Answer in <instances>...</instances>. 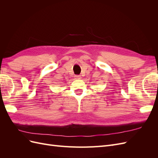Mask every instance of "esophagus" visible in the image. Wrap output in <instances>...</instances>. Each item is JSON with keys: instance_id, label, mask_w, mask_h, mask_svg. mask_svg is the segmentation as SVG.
<instances>
[{"instance_id": "esophagus-1", "label": "esophagus", "mask_w": 158, "mask_h": 158, "mask_svg": "<svg viewBox=\"0 0 158 158\" xmlns=\"http://www.w3.org/2000/svg\"><path fill=\"white\" fill-rule=\"evenodd\" d=\"M81 76H79V75H77V76H75V79H76V80H80V79H81Z\"/></svg>"}]
</instances>
